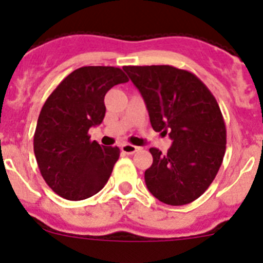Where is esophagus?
Segmentation results:
<instances>
[{
  "mask_svg": "<svg viewBox=\"0 0 263 263\" xmlns=\"http://www.w3.org/2000/svg\"><path fill=\"white\" fill-rule=\"evenodd\" d=\"M120 149H122V152L126 153V155H132V153L137 152L140 148L136 145H131V144H123Z\"/></svg>",
  "mask_w": 263,
  "mask_h": 263,
  "instance_id": "34e87169",
  "label": "esophagus"
}]
</instances>
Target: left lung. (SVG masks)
I'll return each mask as SVG.
<instances>
[{
    "label": "left lung",
    "instance_id": "obj_1",
    "mask_svg": "<svg viewBox=\"0 0 263 263\" xmlns=\"http://www.w3.org/2000/svg\"><path fill=\"white\" fill-rule=\"evenodd\" d=\"M139 89L153 129L173 140L167 153L151 148L148 190L160 202L183 205L198 199L223 162L227 129L216 99L195 74L170 65L124 67Z\"/></svg>",
    "mask_w": 263,
    "mask_h": 263
}]
</instances>
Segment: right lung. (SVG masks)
<instances>
[{"label": "right lung", "instance_id": "right-lung-1", "mask_svg": "<svg viewBox=\"0 0 263 263\" xmlns=\"http://www.w3.org/2000/svg\"><path fill=\"white\" fill-rule=\"evenodd\" d=\"M127 81L120 68H79L42 107L34 135L35 157L47 184L65 199L90 198L107 183L120 151L91 141L87 132L105 118L106 93Z\"/></svg>", "mask_w": 263, "mask_h": 263}]
</instances>
